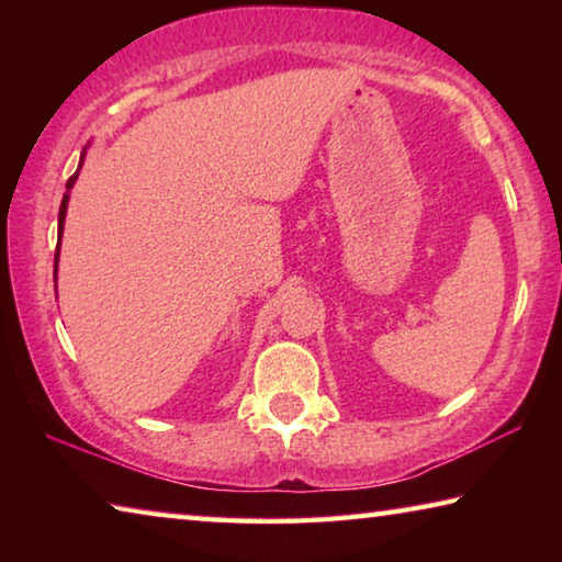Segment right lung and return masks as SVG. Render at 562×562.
Instances as JSON below:
<instances>
[{"instance_id": "right-lung-1", "label": "right lung", "mask_w": 562, "mask_h": 562, "mask_svg": "<svg viewBox=\"0 0 562 562\" xmlns=\"http://www.w3.org/2000/svg\"><path fill=\"white\" fill-rule=\"evenodd\" d=\"M81 164H83V154H81ZM81 164H79V170H81ZM79 170H76V173L66 180V195H64V201H61V207H59V240H61V231H64V217H66V205H69V190H71V186L76 183V178H79ZM54 260H59V250H56V258ZM54 274H56V270H54Z\"/></svg>"}]
</instances>
